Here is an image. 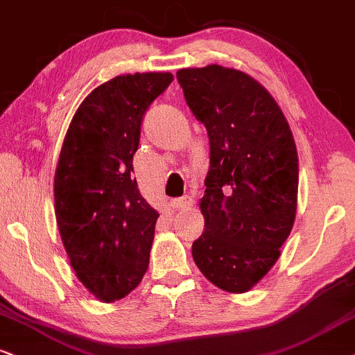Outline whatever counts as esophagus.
Masks as SVG:
<instances>
[{"label":"esophagus","instance_id":"1","mask_svg":"<svg viewBox=\"0 0 355 355\" xmlns=\"http://www.w3.org/2000/svg\"><path fill=\"white\" fill-rule=\"evenodd\" d=\"M191 205H193L191 196H182V198H175L170 201V206H172L173 209H185V208H190Z\"/></svg>","mask_w":355,"mask_h":355}]
</instances>
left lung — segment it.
Listing matches in <instances>:
<instances>
[{
    "label": "left lung",
    "mask_w": 355,
    "mask_h": 355,
    "mask_svg": "<svg viewBox=\"0 0 355 355\" xmlns=\"http://www.w3.org/2000/svg\"><path fill=\"white\" fill-rule=\"evenodd\" d=\"M177 80L209 139L205 231L193 260L218 288L244 293L273 267L293 227L297 146L270 93L244 71L208 65L178 70Z\"/></svg>",
    "instance_id": "8db88e82"
}]
</instances>
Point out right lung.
Instances as JSON below:
<instances>
[{"mask_svg": "<svg viewBox=\"0 0 355 355\" xmlns=\"http://www.w3.org/2000/svg\"><path fill=\"white\" fill-rule=\"evenodd\" d=\"M172 73L119 75L85 98L53 180L62 242L78 280L105 303L124 298L149 267L159 213L132 177L141 124Z\"/></svg>", "mask_w": 355, "mask_h": 355, "instance_id": "obj_1", "label": "right lung"}]
</instances>
